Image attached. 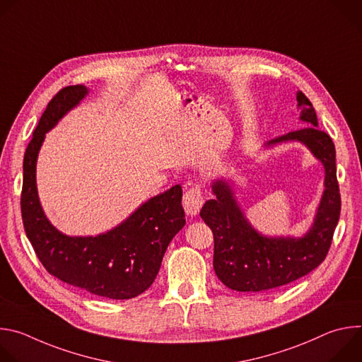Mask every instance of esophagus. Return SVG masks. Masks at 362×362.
<instances>
[{"mask_svg": "<svg viewBox=\"0 0 362 362\" xmlns=\"http://www.w3.org/2000/svg\"><path fill=\"white\" fill-rule=\"evenodd\" d=\"M182 203H183V209H185V212L187 215L196 216L200 212L202 206L204 203V197L202 194L200 186L199 185H193L189 190H186L185 194H183Z\"/></svg>", "mask_w": 362, "mask_h": 362, "instance_id": "esophagus-1", "label": "esophagus"}]
</instances>
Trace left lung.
<instances>
[{
	"mask_svg": "<svg viewBox=\"0 0 362 362\" xmlns=\"http://www.w3.org/2000/svg\"><path fill=\"white\" fill-rule=\"evenodd\" d=\"M299 120L306 126L269 140L265 147L286 141L302 143L325 170L324 192L311 228L299 238L267 236L257 232L239 206L230 180H212L215 199L203 204L200 218L215 240L214 268L223 285L239 292H259L291 284L321 265L339 221L341 196L337 182L335 146L318 129L311 101L296 93Z\"/></svg>",
	"mask_w": 362,
	"mask_h": 362,
	"instance_id": "1",
	"label": "left lung"
}]
</instances>
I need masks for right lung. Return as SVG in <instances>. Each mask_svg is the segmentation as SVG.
Instances as JSON below:
<instances>
[{
	"mask_svg": "<svg viewBox=\"0 0 362 362\" xmlns=\"http://www.w3.org/2000/svg\"><path fill=\"white\" fill-rule=\"evenodd\" d=\"M88 94L83 84L60 90L47 105L23 163L21 215L42 267L60 281L109 299H130L156 279L165 252L185 226L182 186L150 197L116 228L95 236H69L51 223L40 203L35 168L45 133Z\"/></svg>",
	"mask_w": 362,
	"mask_h": 362,
	"instance_id": "add662e5",
	"label": "right lung"
}]
</instances>
